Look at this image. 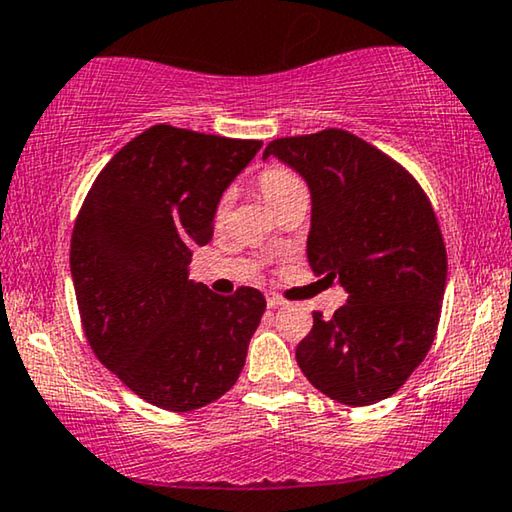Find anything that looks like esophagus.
Listing matches in <instances>:
<instances>
[{
  "mask_svg": "<svg viewBox=\"0 0 512 512\" xmlns=\"http://www.w3.org/2000/svg\"><path fill=\"white\" fill-rule=\"evenodd\" d=\"M283 304H285V299L280 297V294H276V292L266 294V306H269V308H278V306H283Z\"/></svg>",
  "mask_w": 512,
  "mask_h": 512,
  "instance_id": "34e87169",
  "label": "esophagus"
}]
</instances>
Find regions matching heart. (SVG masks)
Listing matches in <instances>:
<instances>
[{"label":"heart","mask_w":512,"mask_h":512,"mask_svg":"<svg viewBox=\"0 0 512 512\" xmlns=\"http://www.w3.org/2000/svg\"><path fill=\"white\" fill-rule=\"evenodd\" d=\"M257 187L259 192H262V197L269 201V204L276 208L283 204L287 197H292L294 192L299 190H306L304 181L294 174L290 167H285V164H269V167H264L259 171L257 176ZM227 206H229V197H222L220 204H218V218H225L227 213Z\"/></svg>","instance_id":"1"}]
</instances>
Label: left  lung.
<instances>
[{"mask_svg": "<svg viewBox=\"0 0 512 512\" xmlns=\"http://www.w3.org/2000/svg\"><path fill=\"white\" fill-rule=\"evenodd\" d=\"M313 197L308 262L348 301L313 311L297 364L345 406L392 397L427 357L441 320L448 253L434 206L406 167L345 129L271 141Z\"/></svg>", "mask_w": 512, "mask_h": 512, "instance_id": "8db88e82", "label": "left lung"}]
</instances>
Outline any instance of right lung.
<instances>
[{
  "label": "right lung",
  "instance_id": "obj_1",
  "mask_svg": "<svg viewBox=\"0 0 512 512\" xmlns=\"http://www.w3.org/2000/svg\"><path fill=\"white\" fill-rule=\"evenodd\" d=\"M262 141L174 125L134 136L99 171L71 234V278L92 352L134 394L185 413L229 392L266 308L187 280L225 187Z\"/></svg>",
  "mask_w": 512,
  "mask_h": 512
}]
</instances>
